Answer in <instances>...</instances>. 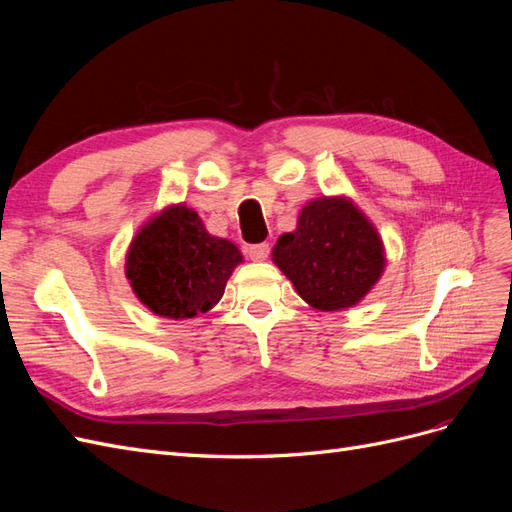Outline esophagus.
I'll use <instances>...</instances> for the list:
<instances>
[{
    "instance_id": "obj_1",
    "label": "esophagus",
    "mask_w": 512,
    "mask_h": 512,
    "mask_svg": "<svg viewBox=\"0 0 512 512\" xmlns=\"http://www.w3.org/2000/svg\"><path fill=\"white\" fill-rule=\"evenodd\" d=\"M269 252H271L269 243H256V245L247 247V256H250L252 260H267Z\"/></svg>"
}]
</instances>
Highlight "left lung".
Returning a JSON list of instances; mask_svg holds the SVG:
<instances>
[{
    "label": "left lung",
    "mask_w": 512,
    "mask_h": 512,
    "mask_svg": "<svg viewBox=\"0 0 512 512\" xmlns=\"http://www.w3.org/2000/svg\"><path fill=\"white\" fill-rule=\"evenodd\" d=\"M273 262L301 299L322 312L352 307L384 269L376 228L346 198H318L305 205L294 232L273 247Z\"/></svg>",
    "instance_id": "obj_1"
}]
</instances>
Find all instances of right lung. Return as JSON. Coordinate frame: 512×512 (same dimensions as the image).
Instances as JSON below:
<instances>
[{"label":"right lung","mask_w":512,"mask_h":512,"mask_svg":"<svg viewBox=\"0 0 512 512\" xmlns=\"http://www.w3.org/2000/svg\"><path fill=\"white\" fill-rule=\"evenodd\" d=\"M241 260L230 241L209 235L196 211L177 205L138 232L126 275L153 314L183 320L209 312L222 299Z\"/></svg>","instance_id":"obj_1"}]
</instances>
